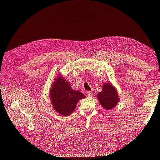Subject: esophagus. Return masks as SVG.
Returning <instances> with one entry per match:
<instances>
[{
    "instance_id": "34e87169",
    "label": "esophagus",
    "mask_w": 160,
    "mask_h": 160,
    "mask_svg": "<svg viewBox=\"0 0 160 160\" xmlns=\"http://www.w3.org/2000/svg\"><path fill=\"white\" fill-rule=\"evenodd\" d=\"M87 95H88V97H89V98H91V97H93V94L91 91H88L87 92Z\"/></svg>"
}]
</instances>
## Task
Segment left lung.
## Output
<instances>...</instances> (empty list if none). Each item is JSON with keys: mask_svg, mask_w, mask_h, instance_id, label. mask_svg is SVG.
I'll use <instances>...</instances> for the list:
<instances>
[{"mask_svg": "<svg viewBox=\"0 0 160 160\" xmlns=\"http://www.w3.org/2000/svg\"><path fill=\"white\" fill-rule=\"evenodd\" d=\"M98 98L101 106L107 110L114 108L119 102L118 91L111 83L103 84L102 91L98 93Z\"/></svg>", "mask_w": 160, "mask_h": 160, "instance_id": "1", "label": "left lung"}]
</instances>
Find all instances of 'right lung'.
I'll return each instance as SVG.
<instances>
[{
    "mask_svg": "<svg viewBox=\"0 0 160 160\" xmlns=\"http://www.w3.org/2000/svg\"><path fill=\"white\" fill-rule=\"evenodd\" d=\"M85 96L75 91L61 75H58L50 89V98L52 108L62 116H69L73 112L77 103Z\"/></svg>",
    "mask_w": 160,
    "mask_h": 160,
    "instance_id": "1",
    "label": "right lung"
}]
</instances>
